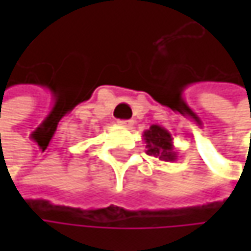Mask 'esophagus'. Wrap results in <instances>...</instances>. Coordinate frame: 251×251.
I'll return each instance as SVG.
<instances>
[{
	"label": "esophagus",
	"instance_id": "obj_1",
	"mask_svg": "<svg viewBox=\"0 0 251 251\" xmlns=\"http://www.w3.org/2000/svg\"><path fill=\"white\" fill-rule=\"evenodd\" d=\"M132 124H134V121L132 120H121L120 121V126H123V127H132Z\"/></svg>",
	"mask_w": 251,
	"mask_h": 251
}]
</instances>
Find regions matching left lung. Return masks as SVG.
Instances as JSON below:
<instances>
[{
	"instance_id": "8db88e82",
	"label": "left lung",
	"mask_w": 251,
	"mask_h": 251,
	"mask_svg": "<svg viewBox=\"0 0 251 251\" xmlns=\"http://www.w3.org/2000/svg\"><path fill=\"white\" fill-rule=\"evenodd\" d=\"M142 138L147 153L151 156L159 158L163 162H175L178 158L177 151L173 145V137L165 127L152 124L150 130L144 131Z\"/></svg>"
}]
</instances>
